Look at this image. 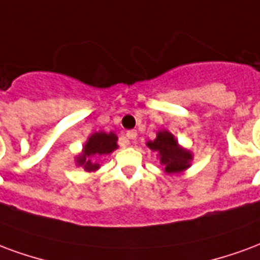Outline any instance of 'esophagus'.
Instances as JSON below:
<instances>
[{"mask_svg":"<svg viewBox=\"0 0 260 260\" xmlns=\"http://www.w3.org/2000/svg\"><path fill=\"white\" fill-rule=\"evenodd\" d=\"M126 137H127L128 140H136V138H137V132H136V130H128V132L126 133Z\"/></svg>","mask_w":260,"mask_h":260,"instance_id":"1","label":"esophagus"}]
</instances>
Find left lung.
<instances>
[{
	"instance_id": "1",
	"label": "left lung",
	"mask_w": 260,
	"mask_h": 260,
	"mask_svg": "<svg viewBox=\"0 0 260 260\" xmlns=\"http://www.w3.org/2000/svg\"><path fill=\"white\" fill-rule=\"evenodd\" d=\"M147 145L151 151L158 152L160 165L168 174L180 173L190 168L192 153L181 148L172 133L160 130L156 134V138L153 141H148Z\"/></svg>"
}]
</instances>
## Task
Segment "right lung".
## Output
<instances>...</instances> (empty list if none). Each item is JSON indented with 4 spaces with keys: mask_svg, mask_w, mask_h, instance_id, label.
<instances>
[{
    "mask_svg": "<svg viewBox=\"0 0 260 260\" xmlns=\"http://www.w3.org/2000/svg\"><path fill=\"white\" fill-rule=\"evenodd\" d=\"M117 148V136L113 132H98L91 134L83 147V152L76 156L77 166H83L86 172H95L100 165L92 162L94 156H101L113 152Z\"/></svg>",
    "mask_w": 260,
    "mask_h": 260,
    "instance_id": "right-lung-1",
    "label": "right lung"
}]
</instances>
